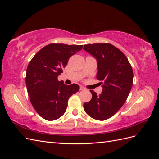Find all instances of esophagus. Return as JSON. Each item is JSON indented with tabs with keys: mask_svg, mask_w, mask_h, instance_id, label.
Returning <instances> with one entry per match:
<instances>
[{
	"mask_svg": "<svg viewBox=\"0 0 159 159\" xmlns=\"http://www.w3.org/2000/svg\"><path fill=\"white\" fill-rule=\"evenodd\" d=\"M85 88H84V87H83V86H80V90H84V89H85Z\"/></svg>",
	"mask_w": 159,
	"mask_h": 159,
	"instance_id": "1",
	"label": "esophagus"
}]
</instances>
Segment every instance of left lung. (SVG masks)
I'll return each instance as SVG.
<instances>
[{
	"label": "left lung",
	"instance_id": "1",
	"mask_svg": "<svg viewBox=\"0 0 159 159\" xmlns=\"http://www.w3.org/2000/svg\"><path fill=\"white\" fill-rule=\"evenodd\" d=\"M84 49L97 60V78L103 84L99 95L90 90L92 98L84 103V108L91 117L104 121L116 113L127 100L133 85L132 67L125 55L109 43L86 44Z\"/></svg>",
	"mask_w": 159,
	"mask_h": 159
}]
</instances>
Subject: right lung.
Returning <instances> with one entry per match:
<instances>
[{
	"instance_id": "right-lung-1",
	"label": "right lung",
	"mask_w": 159,
	"mask_h": 159,
	"mask_svg": "<svg viewBox=\"0 0 159 159\" xmlns=\"http://www.w3.org/2000/svg\"><path fill=\"white\" fill-rule=\"evenodd\" d=\"M83 45L50 44L38 51L28 64L26 84L33 107L47 121H54L64 114L71 96L80 89L73 84L67 85L57 76L63 72L70 57Z\"/></svg>"
}]
</instances>
